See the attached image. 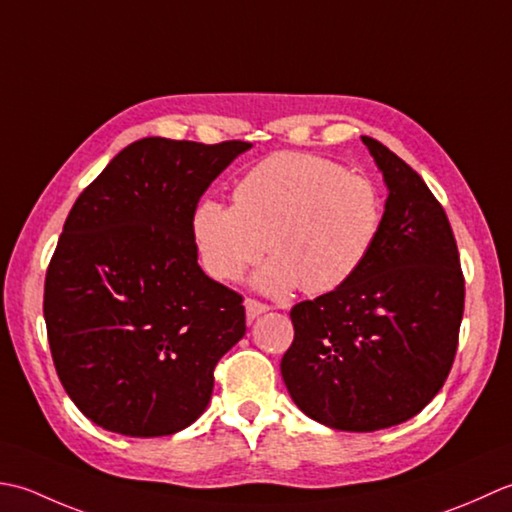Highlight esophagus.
Returning a JSON list of instances; mask_svg holds the SVG:
<instances>
[{"label": "esophagus", "mask_w": 512, "mask_h": 512, "mask_svg": "<svg viewBox=\"0 0 512 512\" xmlns=\"http://www.w3.org/2000/svg\"><path fill=\"white\" fill-rule=\"evenodd\" d=\"M265 311H269V305H265V302L254 300V298H247V300H245V314H247V322H254L260 314H265Z\"/></svg>", "instance_id": "34e87169"}]
</instances>
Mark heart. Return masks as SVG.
Wrapping results in <instances>:
<instances>
[{"label": "heart", "mask_w": 512, "mask_h": 512, "mask_svg": "<svg viewBox=\"0 0 512 512\" xmlns=\"http://www.w3.org/2000/svg\"><path fill=\"white\" fill-rule=\"evenodd\" d=\"M382 214L371 181L322 156L278 152L236 183L234 205L198 203L192 234L203 269L216 280L241 278L267 247L274 258L258 271L260 289L285 294L302 283L311 294H327L358 274Z\"/></svg>", "instance_id": "heart-1"}]
</instances>
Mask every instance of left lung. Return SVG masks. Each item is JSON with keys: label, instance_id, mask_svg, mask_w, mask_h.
Wrapping results in <instances>:
<instances>
[{"label": "left lung", "instance_id": "8db88e82", "mask_svg": "<svg viewBox=\"0 0 512 512\" xmlns=\"http://www.w3.org/2000/svg\"><path fill=\"white\" fill-rule=\"evenodd\" d=\"M387 183L382 227L349 283L291 309L285 387L311 420L369 433L411 420L444 387L464 314L444 207L387 145L362 137Z\"/></svg>", "mask_w": 512, "mask_h": 512}]
</instances>
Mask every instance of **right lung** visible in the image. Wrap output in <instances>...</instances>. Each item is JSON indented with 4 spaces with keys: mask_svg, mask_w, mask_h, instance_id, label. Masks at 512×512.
I'll return each mask as SVG.
<instances>
[{
    "mask_svg": "<svg viewBox=\"0 0 512 512\" xmlns=\"http://www.w3.org/2000/svg\"><path fill=\"white\" fill-rule=\"evenodd\" d=\"M252 143L148 137L79 194L46 271L52 362L106 431L161 437L207 409L214 367L245 336L243 296L198 267L192 216Z\"/></svg>",
    "mask_w": 512,
    "mask_h": 512,
    "instance_id": "right-lung-1",
    "label": "right lung"
}]
</instances>
